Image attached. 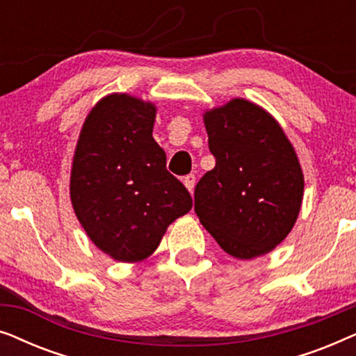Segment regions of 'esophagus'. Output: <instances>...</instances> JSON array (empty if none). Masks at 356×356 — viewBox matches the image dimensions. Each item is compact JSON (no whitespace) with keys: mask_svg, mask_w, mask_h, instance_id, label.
Listing matches in <instances>:
<instances>
[{"mask_svg":"<svg viewBox=\"0 0 356 356\" xmlns=\"http://www.w3.org/2000/svg\"><path fill=\"white\" fill-rule=\"evenodd\" d=\"M183 183H184V186L188 188V191H189V193H193L194 184H196V175H193V173L186 175V177L183 178Z\"/></svg>","mask_w":356,"mask_h":356,"instance_id":"34e87169","label":"esophagus"}]
</instances>
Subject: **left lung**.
<instances>
[{
  "mask_svg": "<svg viewBox=\"0 0 356 356\" xmlns=\"http://www.w3.org/2000/svg\"><path fill=\"white\" fill-rule=\"evenodd\" d=\"M216 167L194 189V211L238 259L267 254L293 228L305 178L284 129L259 105L233 99L204 113Z\"/></svg>",
  "mask_w": 356,
  "mask_h": 356,
  "instance_id": "8db88e82",
  "label": "left lung"
}]
</instances>
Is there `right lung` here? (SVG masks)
<instances>
[{
	"mask_svg": "<svg viewBox=\"0 0 356 356\" xmlns=\"http://www.w3.org/2000/svg\"><path fill=\"white\" fill-rule=\"evenodd\" d=\"M155 111L154 104L128 94L104 97L87 115L72 159L77 220L100 251L120 262L149 257L170 223L193 207L152 138Z\"/></svg>",
	"mask_w": 356,
	"mask_h": 356,
	"instance_id": "1",
	"label": "right lung"
}]
</instances>
